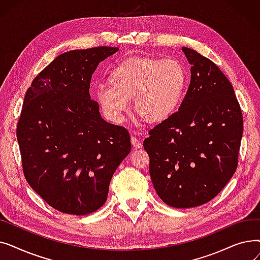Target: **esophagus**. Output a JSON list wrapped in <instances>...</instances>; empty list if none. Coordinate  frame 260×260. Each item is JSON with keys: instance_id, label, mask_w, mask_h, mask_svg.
<instances>
[{"instance_id": "34e87169", "label": "esophagus", "mask_w": 260, "mask_h": 260, "mask_svg": "<svg viewBox=\"0 0 260 260\" xmlns=\"http://www.w3.org/2000/svg\"><path fill=\"white\" fill-rule=\"evenodd\" d=\"M131 141H132V144L135 148H141L142 147L141 141L137 137H136V136H133V137L131 138Z\"/></svg>"}]
</instances>
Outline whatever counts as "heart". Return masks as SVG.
I'll list each match as a JSON object with an SVG mask.
<instances>
[{
    "label": "heart",
    "mask_w": 260,
    "mask_h": 260,
    "mask_svg": "<svg viewBox=\"0 0 260 260\" xmlns=\"http://www.w3.org/2000/svg\"><path fill=\"white\" fill-rule=\"evenodd\" d=\"M109 86L95 91L98 103L113 122L131 109L147 123H161L179 108L187 82L183 64L173 58L135 57L122 61L108 75Z\"/></svg>",
    "instance_id": "heart-1"
}]
</instances>
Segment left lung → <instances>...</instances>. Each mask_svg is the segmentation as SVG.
Masks as SVG:
<instances>
[{
    "mask_svg": "<svg viewBox=\"0 0 260 260\" xmlns=\"http://www.w3.org/2000/svg\"><path fill=\"white\" fill-rule=\"evenodd\" d=\"M190 82L178 109L148 132L143 146L161 200L173 208L209 202L234 175L243 132L241 108L228 78L210 59L182 47Z\"/></svg>",
    "mask_w": 260,
    "mask_h": 260,
    "instance_id": "1",
    "label": "left lung"
}]
</instances>
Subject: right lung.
<instances>
[{
    "mask_svg": "<svg viewBox=\"0 0 260 260\" xmlns=\"http://www.w3.org/2000/svg\"><path fill=\"white\" fill-rule=\"evenodd\" d=\"M118 47L64 52L27 89L17 126L25 178L53 209L86 215L105 203L112 177L131 152L126 128L101 118L91 75Z\"/></svg>",
    "mask_w": 260,
    "mask_h": 260,
    "instance_id": "obj_1",
    "label": "right lung"
}]
</instances>
